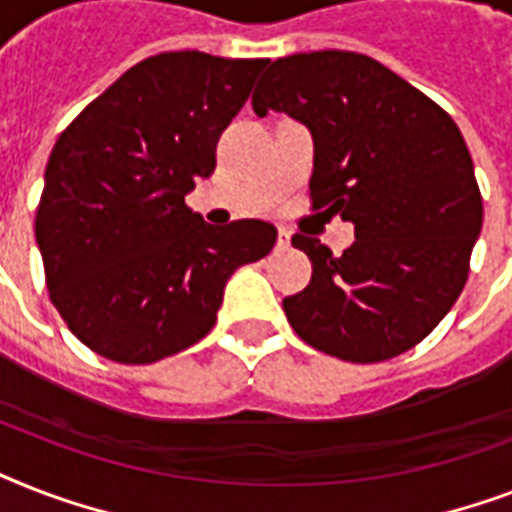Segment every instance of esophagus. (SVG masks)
Listing matches in <instances>:
<instances>
[{
    "label": "esophagus",
    "instance_id": "34e87169",
    "mask_svg": "<svg viewBox=\"0 0 512 512\" xmlns=\"http://www.w3.org/2000/svg\"><path fill=\"white\" fill-rule=\"evenodd\" d=\"M276 247H279L281 252L292 247V233H289L287 228H279V239H276Z\"/></svg>",
    "mask_w": 512,
    "mask_h": 512
}]
</instances>
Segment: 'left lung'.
<instances>
[{
	"instance_id": "left-lung-1",
	"label": "left lung",
	"mask_w": 512,
	"mask_h": 512,
	"mask_svg": "<svg viewBox=\"0 0 512 512\" xmlns=\"http://www.w3.org/2000/svg\"><path fill=\"white\" fill-rule=\"evenodd\" d=\"M252 108L311 130L313 209L356 228L340 257L292 236L313 265L311 284L284 297L292 329L353 364L414 348L457 303L484 223L460 127L390 68L345 50L273 60Z\"/></svg>"
}]
</instances>
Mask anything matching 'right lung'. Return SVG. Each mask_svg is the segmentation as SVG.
Returning <instances> with one entry per match:
<instances>
[{"label":"right lung","mask_w":512,"mask_h":512,"mask_svg":"<svg viewBox=\"0 0 512 512\" xmlns=\"http://www.w3.org/2000/svg\"><path fill=\"white\" fill-rule=\"evenodd\" d=\"M265 63L162 52L60 132L34 233L52 305L98 356L154 364L191 348L231 273L276 244L271 223L215 228L185 207Z\"/></svg>","instance_id":"obj_1"}]
</instances>
